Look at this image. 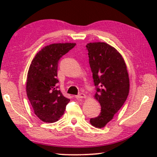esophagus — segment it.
Here are the masks:
<instances>
[{
  "label": "esophagus",
  "instance_id": "obj_1",
  "mask_svg": "<svg viewBox=\"0 0 157 157\" xmlns=\"http://www.w3.org/2000/svg\"><path fill=\"white\" fill-rule=\"evenodd\" d=\"M86 97V96L84 94H78V95L76 96V98H85Z\"/></svg>",
  "mask_w": 157,
  "mask_h": 157
}]
</instances>
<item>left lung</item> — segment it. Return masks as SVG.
Masks as SVG:
<instances>
[{"instance_id":"8db88e82","label":"left lung","mask_w":157,"mask_h":157,"mask_svg":"<svg viewBox=\"0 0 157 157\" xmlns=\"http://www.w3.org/2000/svg\"><path fill=\"white\" fill-rule=\"evenodd\" d=\"M89 64L96 92L94 98L101 107L100 114L90 119L96 128H103L113 119L129 92V78L125 61L115 48L104 42L87 44Z\"/></svg>"}]
</instances>
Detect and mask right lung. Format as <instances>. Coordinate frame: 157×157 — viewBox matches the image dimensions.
I'll use <instances>...</instances> for the list:
<instances>
[{"mask_svg":"<svg viewBox=\"0 0 157 157\" xmlns=\"http://www.w3.org/2000/svg\"><path fill=\"white\" fill-rule=\"evenodd\" d=\"M76 46L74 43L53 44L38 51L30 65L26 81L28 98L34 113L44 122L57 121L70 101L58 89V63Z\"/></svg>","mask_w":157,"mask_h":157,"instance_id":"1","label":"right lung"}]
</instances>
